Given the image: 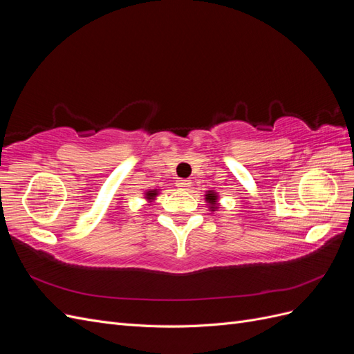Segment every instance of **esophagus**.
I'll return each instance as SVG.
<instances>
[{
	"label": "esophagus",
	"instance_id": "34e87169",
	"mask_svg": "<svg viewBox=\"0 0 354 354\" xmlns=\"http://www.w3.org/2000/svg\"><path fill=\"white\" fill-rule=\"evenodd\" d=\"M176 185H177V187H180V189L187 190V189L192 186V181L187 180V178H180V180H177Z\"/></svg>",
	"mask_w": 354,
	"mask_h": 354
}]
</instances>
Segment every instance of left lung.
<instances>
[{"label": "left lung", "mask_w": 354, "mask_h": 354, "mask_svg": "<svg viewBox=\"0 0 354 354\" xmlns=\"http://www.w3.org/2000/svg\"><path fill=\"white\" fill-rule=\"evenodd\" d=\"M205 201L208 203L209 211H216L218 208V194L214 190H208L205 194Z\"/></svg>", "instance_id": "left-lung-1"}]
</instances>
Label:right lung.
<instances>
[{
	"instance_id": "obj_1",
	"label": "right lung",
	"mask_w": 354,
	"mask_h": 354,
	"mask_svg": "<svg viewBox=\"0 0 354 354\" xmlns=\"http://www.w3.org/2000/svg\"><path fill=\"white\" fill-rule=\"evenodd\" d=\"M158 194H159V189H151V190L145 192V198L147 202H152V201H155Z\"/></svg>"
}]
</instances>
